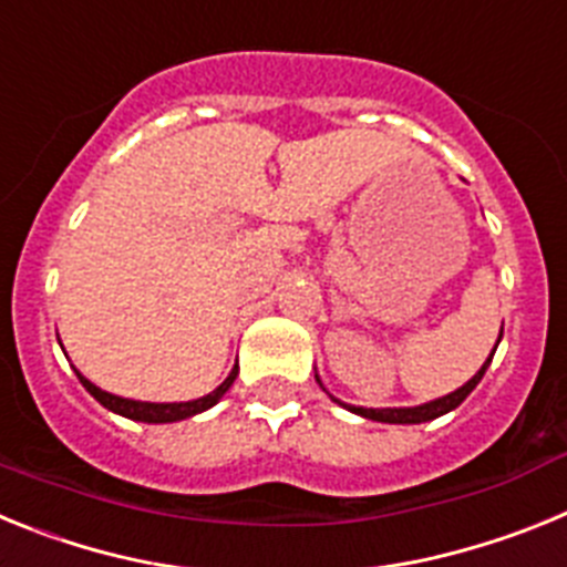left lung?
<instances>
[{
  "mask_svg": "<svg viewBox=\"0 0 567 567\" xmlns=\"http://www.w3.org/2000/svg\"><path fill=\"white\" fill-rule=\"evenodd\" d=\"M499 338H503V329H499ZM497 343H499V340H497ZM494 352H497V346H494ZM494 352L488 354V360H485V363L480 365V372L474 374V378H471L468 383L460 385L457 392L445 394V398L432 400V403L403 405V409H363V405H346V403H340V400H334V398L332 400H334V403L346 405L349 412L360 414V417H365V420H378V423H403V425H409V423H429V420L443 417V414H449V412H452V409H457V405L463 403V400L468 398V394L474 392V389H477V383H480V380H483L485 369H488V365H491V358H494ZM315 378H318V374H315ZM318 383H320V380H318Z\"/></svg>",
  "mask_w": 567,
  "mask_h": 567,
  "instance_id": "8db88e82",
  "label": "left lung"
}]
</instances>
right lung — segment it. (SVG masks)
<instances>
[{"mask_svg":"<svg viewBox=\"0 0 567 567\" xmlns=\"http://www.w3.org/2000/svg\"><path fill=\"white\" fill-rule=\"evenodd\" d=\"M76 378L82 380L84 389H87V392L93 394V398H96L104 409H110V412L122 414V417H127V420H138V423H175V420H187V417H193V414H202V412H207V409H213V405L229 392V385L235 383V378H238V363L233 365L229 378L224 380V383L218 385L215 392L204 394V398H198V400H187V403H144V400H127V398H118V394H110V392H104V389H99V385L90 383L82 372H76Z\"/></svg>","mask_w":567,"mask_h":567,"instance_id":"add662e5","label":"right lung"}]
</instances>
